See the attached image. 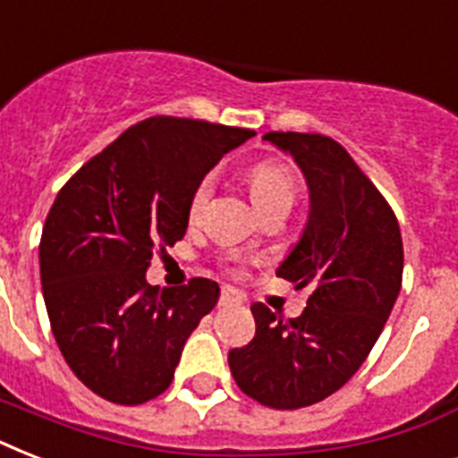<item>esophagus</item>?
<instances>
[{
	"label": "esophagus",
	"instance_id": "esophagus-1",
	"mask_svg": "<svg viewBox=\"0 0 458 458\" xmlns=\"http://www.w3.org/2000/svg\"><path fill=\"white\" fill-rule=\"evenodd\" d=\"M237 301H240V297L235 294V290H230V287H223L221 300H218V304L230 306V304H237Z\"/></svg>",
	"mask_w": 458,
	"mask_h": 458
}]
</instances>
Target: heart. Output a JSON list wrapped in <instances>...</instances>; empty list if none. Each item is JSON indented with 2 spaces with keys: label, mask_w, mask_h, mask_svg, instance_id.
Masks as SVG:
<instances>
[{
  "label": "heart",
  "mask_w": 458,
  "mask_h": 458,
  "mask_svg": "<svg viewBox=\"0 0 458 458\" xmlns=\"http://www.w3.org/2000/svg\"><path fill=\"white\" fill-rule=\"evenodd\" d=\"M216 180L214 175H204L199 180V185L194 187L192 197H190V221H197L201 214V208L208 201L211 192H214ZM250 187L251 199L259 207V211H264L276 204H290L293 207L294 194H297V180L294 173L287 168L285 164L278 161H261L250 171Z\"/></svg>",
  "instance_id": "heart-1"
}]
</instances>
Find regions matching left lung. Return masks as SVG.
<instances>
[{
	"mask_svg": "<svg viewBox=\"0 0 458 458\" xmlns=\"http://www.w3.org/2000/svg\"><path fill=\"white\" fill-rule=\"evenodd\" d=\"M290 154L309 187L300 240L278 266L306 290L300 318H278L254 304L257 335L230 349L237 387L271 409H301L337 392L373 349L402 290L404 247L390 204L326 135L266 132Z\"/></svg>",
	"mask_w": 458,
	"mask_h": 458,
	"instance_id": "8db88e82",
	"label": "left lung"
}]
</instances>
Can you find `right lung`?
<instances>
[{"instance_id": "1", "label": "right lung", "mask_w": 458, "mask_h": 458, "mask_svg": "<svg viewBox=\"0 0 458 458\" xmlns=\"http://www.w3.org/2000/svg\"><path fill=\"white\" fill-rule=\"evenodd\" d=\"M254 131L154 116L89 158L56 194L39 240L54 340L78 380L114 404L171 385L182 347L218 301L214 280L152 287L154 250L182 240L190 197Z\"/></svg>"}]
</instances>
